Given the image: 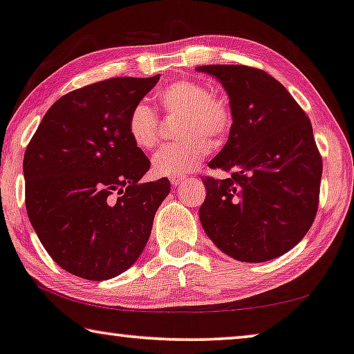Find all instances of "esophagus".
Returning <instances> with one entry per match:
<instances>
[{
	"mask_svg": "<svg viewBox=\"0 0 354 354\" xmlns=\"http://www.w3.org/2000/svg\"><path fill=\"white\" fill-rule=\"evenodd\" d=\"M184 181H186V176H184V175H183V176H171V178H170L171 186L175 187V189H176V187H181Z\"/></svg>",
	"mask_w": 354,
	"mask_h": 354,
	"instance_id": "1",
	"label": "esophagus"
}]
</instances>
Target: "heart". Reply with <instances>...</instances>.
<instances>
[{"instance_id":"heart-1","label":"heart","mask_w":354,"mask_h":354,"mask_svg":"<svg viewBox=\"0 0 354 354\" xmlns=\"http://www.w3.org/2000/svg\"><path fill=\"white\" fill-rule=\"evenodd\" d=\"M167 114H183L176 145L160 149L152 159L159 176H183L192 171L211 149L209 136L223 140L232 127V108L224 95L208 92L202 82L178 79L157 93ZM127 133L138 149L151 151L159 141V120L149 104L136 103L127 118Z\"/></svg>"}]
</instances>
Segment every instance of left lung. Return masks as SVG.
<instances>
[{
	"label": "left lung",
	"mask_w": 354,
	"mask_h": 354,
	"mask_svg": "<svg viewBox=\"0 0 354 354\" xmlns=\"http://www.w3.org/2000/svg\"><path fill=\"white\" fill-rule=\"evenodd\" d=\"M232 108L229 140L208 167L198 211L211 241L241 262H267L299 243L318 209L323 160L312 122L283 84L257 68L207 65Z\"/></svg>",
	"instance_id": "obj_1"
}]
</instances>
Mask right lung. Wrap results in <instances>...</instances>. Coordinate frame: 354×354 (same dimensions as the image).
<instances>
[{
    "label": "right lung",
    "instance_id": "1",
    "mask_svg": "<svg viewBox=\"0 0 354 354\" xmlns=\"http://www.w3.org/2000/svg\"><path fill=\"white\" fill-rule=\"evenodd\" d=\"M113 77L63 95L24 156L25 205L63 270L104 281L130 268L149 240L170 181L140 183L151 162L127 133L130 109L159 82Z\"/></svg>",
    "mask_w": 354,
    "mask_h": 354
}]
</instances>
